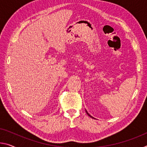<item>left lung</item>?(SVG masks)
<instances>
[{"mask_svg":"<svg viewBox=\"0 0 147 147\" xmlns=\"http://www.w3.org/2000/svg\"><path fill=\"white\" fill-rule=\"evenodd\" d=\"M86 113H87V115H88V116H90V117H92V118H93V117H92V116H91V115H90V114L88 113V112H87V111H86Z\"/></svg>","mask_w":147,"mask_h":147,"instance_id":"left-lung-1","label":"left lung"}]
</instances>
